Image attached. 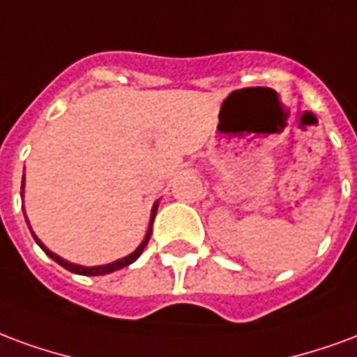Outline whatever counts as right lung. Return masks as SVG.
Returning a JSON list of instances; mask_svg holds the SVG:
<instances>
[{
    "label": "right lung",
    "instance_id": "obj_1",
    "mask_svg": "<svg viewBox=\"0 0 357 357\" xmlns=\"http://www.w3.org/2000/svg\"><path fill=\"white\" fill-rule=\"evenodd\" d=\"M22 186H24V181H22ZM155 211H158V204L153 205V209H152V222H153V217H155ZM28 222V220H26ZM152 222H150V228H148V234H146V238H144V241L140 243L139 247H137V251L135 253H131L129 257H125V259H121V261H116V262H112V264H106V266H93V268H85V266H77V264H72V262H66L64 259H61L59 255H54L51 253L49 249H45L43 247V243H41L40 239L36 238L33 236V239L38 241V245L45 251L51 259H53L54 262H59L62 268H66V270H70V272H74V274H82V275H102V274H110V272H116V270H119V268H125V266H129L131 262H135L137 259L140 257V253L144 251V247H146V243L150 241V236H152Z\"/></svg>",
    "mask_w": 357,
    "mask_h": 357
}]
</instances>
